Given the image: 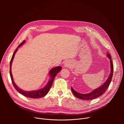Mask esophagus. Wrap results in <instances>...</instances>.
Segmentation results:
<instances>
[{
	"label": "esophagus",
	"mask_w": 124,
	"mask_h": 124,
	"mask_svg": "<svg viewBox=\"0 0 124 124\" xmlns=\"http://www.w3.org/2000/svg\"><path fill=\"white\" fill-rule=\"evenodd\" d=\"M64 66L65 67H69L70 66V63L69 61H67L64 63Z\"/></svg>",
	"instance_id": "esophagus-1"
}]
</instances>
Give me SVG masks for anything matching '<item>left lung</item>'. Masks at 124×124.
I'll use <instances>...</instances> for the list:
<instances>
[{
  "label": "left lung",
  "instance_id": "8db88e82",
  "mask_svg": "<svg viewBox=\"0 0 124 124\" xmlns=\"http://www.w3.org/2000/svg\"><path fill=\"white\" fill-rule=\"evenodd\" d=\"M107 57L109 58L110 60V73L109 74V76L108 78L107 81H106L100 87L97 88V89H95L93 91H92L91 92L89 93H87V94H81L79 93L76 91H75L72 87H71V90L72 91L77 98L81 99V100H92L93 99H95L101 95H102L104 93V92L106 91V90H107L108 87H109V85L111 81L112 76H113V65L112 64V61L111 60V55L110 54H109L108 53H107Z\"/></svg>",
  "mask_w": 124,
  "mask_h": 124
}]
</instances>
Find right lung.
I'll list each match as a JSON object with an SVG mask.
<instances>
[{"mask_svg":"<svg viewBox=\"0 0 124 124\" xmlns=\"http://www.w3.org/2000/svg\"><path fill=\"white\" fill-rule=\"evenodd\" d=\"M25 42V41L24 40L18 46V47H17V48L14 51L13 55L12 56V59H11V61H10V75L11 78V80H12L13 85L14 87H15L16 90L17 91H18L22 95H23L25 97L30 98H35V99L40 98H42L43 97H44L45 96H46L47 94V93L49 91L50 88L52 86V84L53 83V82H54V78H55V76L61 70L62 67L61 66H57L56 67H54V68L51 69L49 70V72L48 73H49L50 79H49L48 83L46 84V85L44 88H42V89L37 90L31 91H24V90H23L21 89V88H20L18 86H17V85L16 84V83H15V82L13 80V76H12V72H11V66H12V63L13 59L14 58L15 55L16 54V52L17 51V50H18V48L19 47H20L21 46H22L23 44H24Z\"/></svg>","mask_w":124,"mask_h":124,"instance_id":"add662e5","label":"right lung"}]
</instances>
